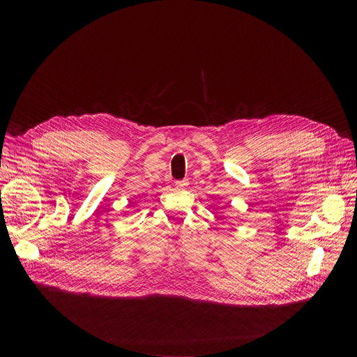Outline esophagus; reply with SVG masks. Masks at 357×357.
Segmentation results:
<instances>
[{
    "label": "esophagus",
    "mask_w": 357,
    "mask_h": 357,
    "mask_svg": "<svg viewBox=\"0 0 357 357\" xmlns=\"http://www.w3.org/2000/svg\"><path fill=\"white\" fill-rule=\"evenodd\" d=\"M186 185H188V181H179V182H176V188L178 190H183Z\"/></svg>",
    "instance_id": "1"
}]
</instances>
